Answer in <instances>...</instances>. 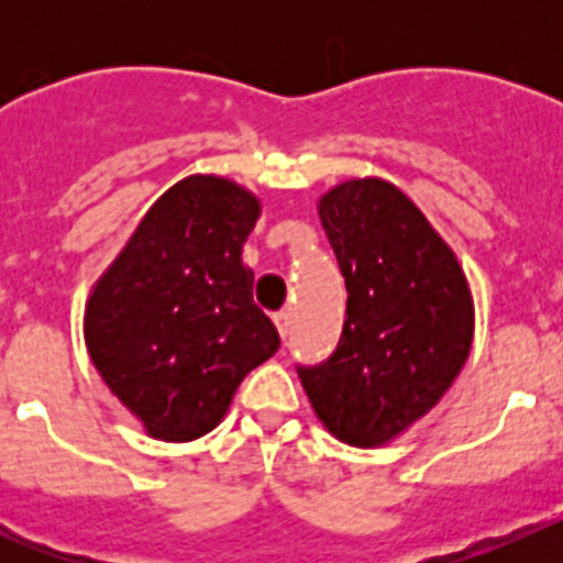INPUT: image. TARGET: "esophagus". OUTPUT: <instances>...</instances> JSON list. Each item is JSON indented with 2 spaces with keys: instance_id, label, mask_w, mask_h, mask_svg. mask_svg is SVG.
Masks as SVG:
<instances>
[{
  "instance_id": "1",
  "label": "esophagus",
  "mask_w": 563,
  "mask_h": 563,
  "mask_svg": "<svg viewBox=\"0 0 563 563\" xmlns=\"http://www.w3.org/2000/svg\"><path fill=\"white\" fill-rule=\"evenodd\" d=\"M273 321H276L278 335H282V338L290 335V324H292V316H290V312H287V310L276 312V316H273Z\"/></svg>"
}]
</instances>
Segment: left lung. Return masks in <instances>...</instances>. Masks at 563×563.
<instances>
[{"label": "left lung", "instance_id": "8db88e82", "mask_svg": "<svg viewBox=\"0 0 563 563\" xmlns=\"http://www.w3.org/2000/svg\"><path fill=\"white\" fill-rule=\"evenodd\" d=\"M318 217L346 282V321L335 352L298 377L332 437L375 449L451 389L474 343V298L449 242L391 183H341Z\"/></svg>", "mask_w": 563, "mask_h": 563}]
</instances>
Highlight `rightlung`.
Instances as JSON below:
<instances>
[{
  "label": "right lung",
  "instance_id": "right-lung-1",
  "mask_svg": "<svg viewBox=\"0 0 563 563\" xmlns=\"http://www.w3.org/2000/svg\"><path fill=\"white\" fill-rule=\"evenodd\" d=\"M258 213L239 183L191 174L148 208L89 292V357L154 440L217 429L239 383L278 350L242 265Z\"/></svg>",
  "mask_w": 563,
  "mask_h": 563
}]
</instances>
